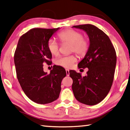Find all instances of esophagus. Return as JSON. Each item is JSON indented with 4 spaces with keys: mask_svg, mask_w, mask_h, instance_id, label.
<instances>
[{
    "mask_svg": "<svg viewBox=\"0 0 130 130\" xmlns=\"http://www.w3.org/2000/svg\"><path fill=\"white\" fill-rule=\"evenodd\" d=\"M66 75H67V76H69L70 75V72H69V70L68 69H66Z\"/></svg>",
    "mask_w": 130,
    "mask_h": 130,
    "instance_id": "1",
    "label": "esophagus"
}]
</instances>
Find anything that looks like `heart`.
I'll list each match as a JSON object with an SVG mask.
<instances>
[{
  "label": "heart",
  "instance_id": "heart-1",
  "mask_svg": "<svg viewBox=\"0 0 130 130\" xmlns=\"http://www.w3.org/2000/svg\"><path fill=\"white\" fill-rule=\"evenodd\" d=\"M58 37L62 43L71 44V52H75L80 56H84L89 49V42L87 38L83 37V35L79 31L73 29H67L60 32ZM47 48L51 54L57 55L59 54V46L54 39L48 41ZM77 58L75 55L61 56L55 60L58 66L65 68H70L76 62Z\"/></svg>",
  "mask_w": 130,
  "mask_h": 130
}]
</instances>
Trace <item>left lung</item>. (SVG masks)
<instances>
[{
    "label": "left lung",
    "mask_w": 130,
    "mask_h": 130,
    "mask_svg": "<svg viewBox=\"0 0 130 130\" xmlns=\"http://www.w3.org/2000/svg\"><path fill=\"white\" fill-rule=\"evenodd\" d=\"M72 28L85 31L89 39V49L78 64L79 68H88L87 75L83 77L75 71H70L73 94L81 103L96 105L111 89L117 63L116 50L109 37L95 26L85 24Z\"/></svg>",
    "instance_id": "obj_1"
}]
</instances>
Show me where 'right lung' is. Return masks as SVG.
<instances>
[{"mask_svg":"<svg viewBox=\"0 0 130 130\" xmlns=\"http://www.w3.org/2000/svg\"><path fill=\"white\" fill-rule=\"evenodd\" d=\"M58 29H30L20 38L14 53L19 82L27 97L36 103L46 104L57 100L66 76L64 68L59 66H54L49 74L43 71V64H50L52 58L48 41Z\"/></svg>","mask_w":130,"mask_h":130,"instance_id":"add662e5","label":"right lung"}]
</instances>
